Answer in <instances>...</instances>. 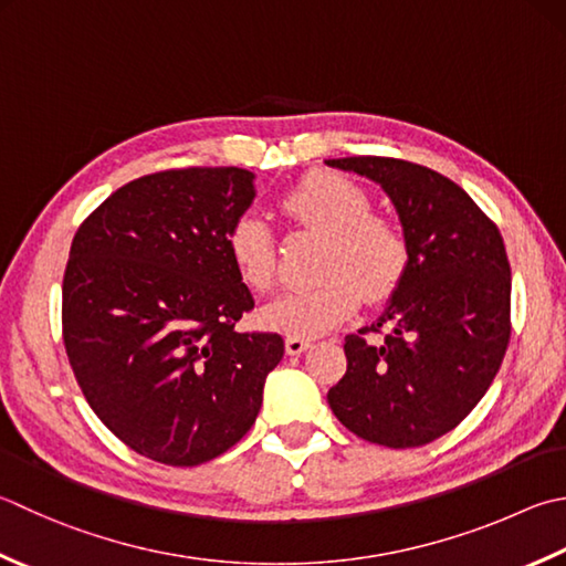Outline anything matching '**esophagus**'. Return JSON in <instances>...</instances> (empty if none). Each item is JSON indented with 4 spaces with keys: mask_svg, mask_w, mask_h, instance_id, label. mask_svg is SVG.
<instances>
[{
    "mask_svg": "<svg viewBox=\"0 0 566 566\" xmlns=\"http://www.w3.org/2000/svg\"><path fill=\"white\" fill-rule=\"evenodd\" d=\"M311 345L313 343L307 337H287L285 339V352H287V355H303V352Z\"/></svg>",
    "mask_w": 566,
    "mask_h": 566,
    "instance_id": "34e87169",
    "label": "esophagus"
}]
</instances>
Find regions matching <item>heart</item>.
<instances>
[{
    "instance_id": "obj_1",
    "label": "heart",
    "mask_w": 566,
    "mask_h": 566,
    "mask_svg": "<svg viewBox=\"0 0 566 566\" xmlns=\"http://www.w3.org/2000/svg\"><path fill=\"white\" fill-rule=\"evenodd\" d=\"M281 207L293 221L325 237L317 259L323 281L281 293L261 311V323L291 337H317L345 323L359 293L381 303L409 269V243L397 221L371 214L367 191L337 175H313L287 191ZM227 251L233 271L251 291H269L275 253L269 223L243 214L231 223Z\"/></svg>"
}]
</instances>
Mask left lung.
<instances>
[{
    "mask_svg": "<svg viewBox=\"0 0 566 566\" xmlns=\"http://www.w3.org/2000/svg\"><path fill=\"white\" fill-rule=\"evenodd\" d=\"M377 182L397 209L409 269L377 323L345 337L347 371L327 391L369 443L416 449L455 429L493 384L510 343V263L481 207L429 167L394 157L325 159ZM381 332V344L366 335Z\"/></svg>",
    "mask_w": 566,
    "mask_h": 566,
    "instance_id": "obj_1",
    "label": "left lung"
}]
</instances>
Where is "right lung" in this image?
<instances>
[{
    "instance_id": "right-lung-1",
    "label": "right lung",
    "mask_w": 566,
    "mask_h": 566,
    "mask_svg": "<svg viewBox=\"0 0 566 566\" xmlns=\"http://www.w3.org/2000/svg\"><path fill=\"white\" fill-rule=\"evenodd\" d=\"M239 167L127 182L85 219L63 273V345L83 397L125 446L199 465L239 443L283 359L275 333H237L253 295L227 233L255 197Z\"/></svg>"
}]
</instances>
